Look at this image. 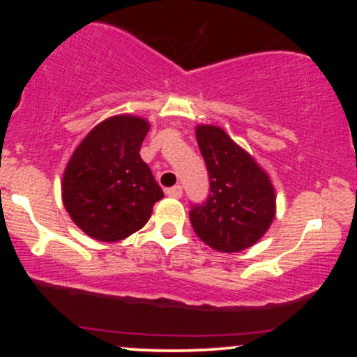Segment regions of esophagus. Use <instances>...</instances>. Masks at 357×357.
Segmentation results:
<instances>
[{
  "label": "esophagus",
  "instance_id": "34e87169",
  "mask_svg": "<svg viewBox=\"0 0 357 357\" xmlns=\"http://www.w3.org/2000/svg\"><path fill=\"white\" fill-rule=\"evenodd\" d=\"M166 192H167V196H171V198H181L183 188L179 186V184H176V186L169 188V190H167Z\"/></svg>",
  "mask_w": 357,
  "mask_h": 357
}]
</instances>
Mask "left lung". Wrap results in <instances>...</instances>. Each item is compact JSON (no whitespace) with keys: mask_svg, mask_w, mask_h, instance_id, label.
<instances>
[{"mask_svg":"<svg viewBox=\"0 0 357 357\" xmlns=\"http://www.w3.org/2000/svg\"><path fill=\"white\" fill-rule=\"evenodd\" d=\"M196 141L210 176V195L203 204H192V230L218 252L250 248L275 218L273 184L221 127L198 126Z\"/></svg>","mask_w":357,"mask_h":357,"instance_id":"8db88e82","label":"left lung"}]
</instances>
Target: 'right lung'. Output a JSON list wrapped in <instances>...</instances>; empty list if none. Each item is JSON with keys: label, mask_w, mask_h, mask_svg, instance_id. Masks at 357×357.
I'll use <instances>...</instances> for the list:
<instances>
[{"label": "right lung", "mask_w": 357, "mask_h": 357, "mask_svg": "<svg viewBox=\"0 0 357 357\" xmlns=\"http://www.w3.org/2000/svg\"><path fill=\"white\" fill-rule=\"evenodd\" d=\"M149 127L146 119L129 114L109 117L73 151L61 199L73 223L92 238H127L144 227L165 196L139 154Z\"/></svg>", "instance_id": "obj_1"}]
</instances>
